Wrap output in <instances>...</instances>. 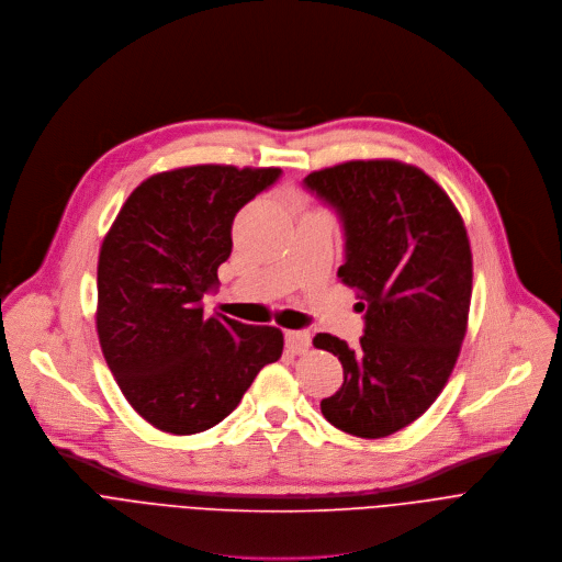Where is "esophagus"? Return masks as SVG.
I'll list each match as a JSON object with an SVG mask.
<instances>
[{
    "instance_id": "1",
    "label": "esophagus",
    "mask_w": 562,
    "mask_h": 562,
    "mask_svg": "<svg viewBox=\"0 0 562 562\" xmlns=\"http://www.w3.org/2000/svg\"><path fill=\"white\" fill-rule=\"evenodd\" d=\"M312 346V336L307 329H288L285 331V348L294 355L307 352Z\"/></svg>"
}]
</instances>
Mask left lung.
<instances>
[{
  "instance_id": "left-lung-1",
  "label": "left lung",
  "mask_w": 562,
  "mask_h": 562,
  "mask_svg": "<svg viewBox=\"0 0 562 562\" xmlns=\"http://www.w3.org/2000/svg\"><path fill=\"white\" fill-rule=\"evenodd\" d=\"M303 183L344 223L339 279L366 310L357 348L314 336L344 366L321 412L352 436L383 438L425 414L457 366L472 301L465 223L429 175L396 159L346 161Z\"/></svg>"
}]
</instances>
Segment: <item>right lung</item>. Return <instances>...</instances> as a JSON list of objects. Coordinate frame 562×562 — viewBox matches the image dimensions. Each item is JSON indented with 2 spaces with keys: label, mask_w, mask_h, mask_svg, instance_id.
<instances>
[{
  "label": "right lung",
  "mask_w": 562,
  "mask_h": 562,
  "mask_svg": "<svg viewBox=\"0 0 562 562\" xmlns=\"http://www.w3.org/2000/svg\"><path fill=\"white\" fill-rule=\"evenodd\" d=\"M281 168L188 166L148 177L103 237L97 334L133 409L161 431L199 434L226 418L263 366L281 359L283 331L203 314L233 221Z\"/></svg>",
  "instance_id": "1"
}]
</instances>
